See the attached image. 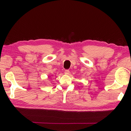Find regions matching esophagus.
I'll return each mask as SVG.
<instances>
[{
	"mask_svg": "<svg viewBox=\"0 0 131 131\" xmlns=\"http://www.w3.org/2000/svg\"><path fill=\"white\" fill-rule=\"evenodd\" d=\"M64 73H65V74L68 75V74H69L70 73V71L69 70H65V72H64Z\"/></svg>",
	"mask_w": 131,
	"mask_h": 131,
	"instance_id": "34e87169",
	"label": "esophagus"
}]
</instances>
